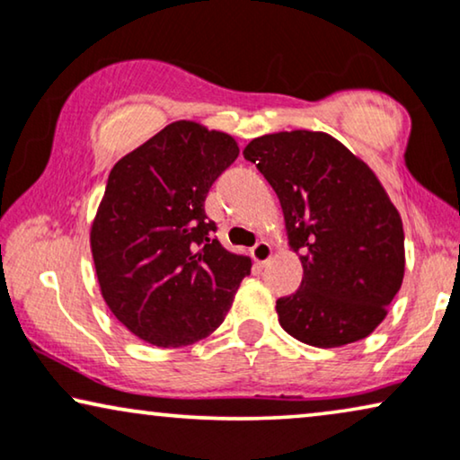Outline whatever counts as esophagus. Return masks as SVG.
Instances as JSON below:
<instances>
[{"label":"esophagus","instance_id":"34e87169","mask_svg":"<svg viewBox=\"0 0 460 460\" xmlns=\"http://www.w3.org/2000/svg\"><path fill=\"white\" fill-rule=\"evenodd\" d=\"M252 259L262 265V262H267L271 259V246H269L267 242H256L254 248H252Z\"/></svg>","mask_w":460,"mask_h":460}]
</instances>
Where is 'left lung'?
<instances>
[{
  "instance_id": "8db88e82",
  "label": "left lung",
  "mask_w": 460,
  "mask_h": 460,
  "mask_svg": "<svg viewBox=\"0 0 460 460\" xmlns=\"http://www.w3.org/2000/svg\"><path fill=\"white\" fill-rule=\"evenodd\" d=\"M243 157L278 193L303 281L275 303L296 341L341 347L366 339L403 279V229L372 170L323 132L254 138Z\"/></svg>"
}]
</instances>
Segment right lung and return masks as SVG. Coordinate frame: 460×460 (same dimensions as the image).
<instances>
[{"label":"right lung","mask_w":460,"mask_h":460,"mask_svg":"<svg viewBox=\"0 0 460 460\" xmlns=\"http://www.w3.org/2000/svg\"><path fill=\"white\" fill-rule=\"evenodd\" d=\"M237 155L229 134L174 121L109 174L90 234L98 284L113 315L151 345L214 332L250 275L252 262L223 248L204 208Z\"/></svg>","instance_id":"add662e5"}]
</instances>
